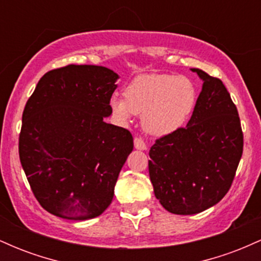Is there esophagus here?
Wrapping results in <instances>:
<instances>
[{"label":"esophagus","instance_id":"1","mask_svg":"<svg viewBox=\"0 0 261 261\" xmlns=\"http://www.w3.org/2000/svg\"><path fill=\"white\" fill-rule=\"evenodd\" d=\"M134 145H135V148L140 149V151H145V149H147V146H146L145 141L141 139V137H135Z\"/></svg>","mask_w":261,"mask_h":261}]
</instances>
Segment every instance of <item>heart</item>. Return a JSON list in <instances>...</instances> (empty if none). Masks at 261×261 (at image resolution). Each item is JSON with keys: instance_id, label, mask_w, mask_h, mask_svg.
Masks as SVG:
<instances>
[{"instance_id": "heart-1", "label": "heart", "mask_w": 261, "mask_h": 261, "mask_svg": "<svg viewBox=\"0 0 261 261\" xmlns=\"http://www.w3.org/2000/svg\"><path fill=\"white\" fill-rule=\"evenodd\" d=\"M196 89L185 76L146 73L137 76L125 89V98H110L112 112L126 122L142 115V126L148 134L163 136L174 133L187 122L196 106Z\"/></svg>"}]
</instances>
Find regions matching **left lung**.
<instances>
[{
  "mask_svg": "<svg viewBox=\"0 0 261 261\" xmlns=\"http://www.w3.org/2000/svg\"><path fill=\"white\" fill-rule=\"evenodd\" d=\"M191 71L203 83L187 127L161 137L149 149L154 195L175 215H195L220 202L243 153L238 110L222 81Z\"/></svg>",
  "mask_w": 261,
  "mask_h": 261,
  "instance_id": "left-lung-1",
  "label": "left lung"
}]
</instances>
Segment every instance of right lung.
Returning <instances> with one entry per match:
<instances>
[{"label": "right lung", "instance_id": "1", "mask_svg": "<svg viewBox=\"0 0 261 261\" xmlns=\"http://www.w3.org/2000/svg\"><path fill=\"white\" fill-rule=\"evenodd\" d=\"M119 74L94 65L49 71L27 101L19 160L34 196L50 214L85 221L112 203L134 148L126 128L107 124Z\"/></svg>", "mask_w": 261, "mask_h": 261}]
</instances>
